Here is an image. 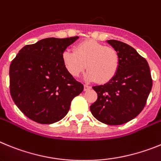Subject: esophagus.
I'll return each instance as SVG.
<instances>
[{"label":"esophagus","instance_id":"obj_1","mask_svg":"<svg viewBox=\"0 0 161 161\" xmlns=\"http://www.w3.org/2000/svg\"><path fill=\"white\" fill-rule=\"evenodd\" d=\"M92 88L90 86H87V85H84V91H88Z\"/></svg>","mask_w":161,"mask_h":161}]
</instances>
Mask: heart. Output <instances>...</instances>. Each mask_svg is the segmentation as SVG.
Masks as SVG:
<instances>
[{
  "instance_id": "b5f03b06",
  "label": "heart",
  "mask_w": 161,
  "mask_h": 161,
  "mask_svg": "<svg viewBox=\"0 0 161 161\" xmlns=\"http://www.w3.org/2000/svg\"><path fill=\"white\" fill-rule=\"evenodd\" d=\"M62 61L65 69L73 77L79 76L86 65L88 70L84 75L85 80H98L100 83L111 81L120 66V57L117 50L93 40L77 44L75 52L69 49L64 51Z\"/></svg>"
}]
</instances>
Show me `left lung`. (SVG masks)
<instances>
[{
	"mask_svg": "<svg viewBox=\"0 0 161 161\" xmlns=\"http://www.w3.org/2000/svg\"><path fill=\"white\" fill-rule=\"evenodd\" d=\"M107 43L119 54V69L111 81L92 86L98 98L90 110L98 121L117 125L131 121L143 109L152 79L147 61L134 47L118 40Z\"/></svg>",
	"mask_w": 161,
	"mask_h": 161,
	"instance_id": "1",
	"label": "left lung"
}]
</instances>
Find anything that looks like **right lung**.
I'll return each mask as SVG.
<instances>
[{"mask_svg": "<svg viewBox=\"0 0 161 161\" xmlns=\"http://www.w3.org/2000/svg\"><path fill=\"white\" fill-rule=\"evenodd\" d=\"M79 37L46 38L26 45L9 67L14 102L23 114L40 124H53L68 114L83 85L65 69L62 53Z\"/></svg>", "mask_w": 161, "mask_h": 161, "instance_id": "right-lung-1", "label": "right lung"}]
</instances>
